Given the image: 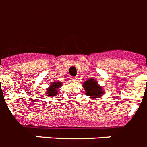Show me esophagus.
I'll return each instance as SVG.
<instances>
[{"label":"esophagus","instance_id":"34e87169","mask_svg":"<svg viewBox=\"0 0 147 147\" xmlns=\"http://www.w3.org/2000/svg\"><path fill=\"white\" fill-rule=\"evenodd\" d=\"M71 79H72V81H77L78 78L76 77V76H72V77L71 78Z\"/></svg>","mask_w":147,"mask_h":147}]
</instances>
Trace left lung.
Here are the masks:
<instances>
[{
    "label": "left lung",
    "mask_w": 147,
    "mask_h": 147,
    "mask_svg": "<svg viewBox=\"0 0 147 147\" xmlns=\"http://www.w3.org/2000/svg\"><path fill=\"white\" fill-rule=\"evenodd\" d=\"M84 88L86 91V94L92 98H98L101 97L104 94L103 89L98 86V83L94 79H89L84 84Z\"/></svg>",
    "instance_id": "8db88e82"
}]
</instances>
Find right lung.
I'll return each mask as SVG.
<instances>
[{"instance_id": "1", "label": "right lung", "mask_w": 147, "mask_h": 147, "mask_svg": "<svg viewBox=\"0 0 147 147\" xmlns=\"http://www.w3.org/2000/svg\"><path fill=\"white\" fill-rule=\"evenodd\" d=\"M61 83L60 82H54L50 86V87L47 89V95L49 97L55 96L58 94V89L61 86Z\"/></svg>"}]
</instances>
